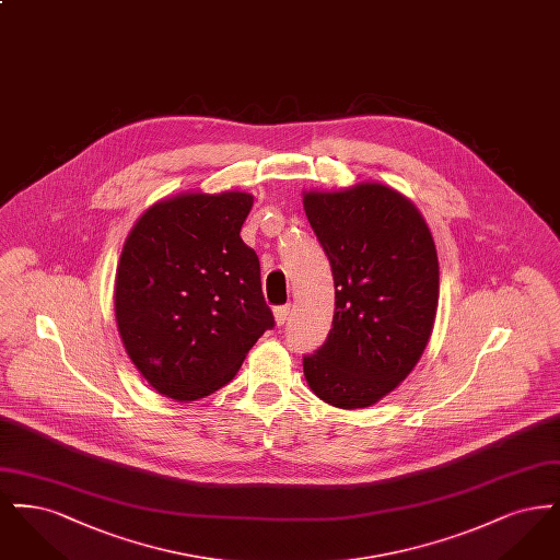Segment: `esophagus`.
Wrapping results in <instances>:
<instances>
[{"instance_id":"esophagus-1","label":"esophagus","mask_w":560,"mask_h":560,"mask_svg":"<svg viewBox=\"0 0 560 560\" xmlns=\"http://www.w3.org/2000/svg\"><path fill=\"white\" fill-rule=\"evenodd\" d=\"M288 317H290V304L275 308V320H277V325H283V323L288 320Z\"/></svg>"}]
</instances>
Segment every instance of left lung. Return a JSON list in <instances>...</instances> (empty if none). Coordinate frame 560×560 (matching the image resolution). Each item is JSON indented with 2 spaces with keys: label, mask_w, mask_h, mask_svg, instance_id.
<instances>
[{
  "label": "left lung",
  "mask_w": 560,
  "mask_h": 560,
  "mask_svg": "<svg viewBox=\"0 0 560 560\" xmlns=\"http://www.w3.org/2000/svg\"><path fill=\"white\" fill-rule=\"evenodd\" d=\"M302 203L336 288L329 336L302 359L304 377L334 407H370L427 348L439 304L436 247L418 208L380 183L308 190Z\"/></svg>",
  "instance_id": "left-lung-1"
}]
</instances>
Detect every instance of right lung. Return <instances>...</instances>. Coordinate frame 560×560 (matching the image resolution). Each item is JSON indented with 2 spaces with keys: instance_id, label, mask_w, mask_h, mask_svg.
I'll return each instance as SVG.
<instances>
[{
  "instance_id": "add662e5",
  "label": "right lung",
  "mask_w": 560,
  "mask_h": 560,
  "mask_svg": "<svg viewBox=\"0 0 560 560\" xmlns=\"http://www.w3.org/2000/svg\"><path fill=\"white\" fill-rule=\"evenodd\" d=\"M254 197L183 192L138 218L115 277V319L136 370L170 399L229 384L275 327L260 260L241 240Z\"/></svg>"
}]
</instances>
